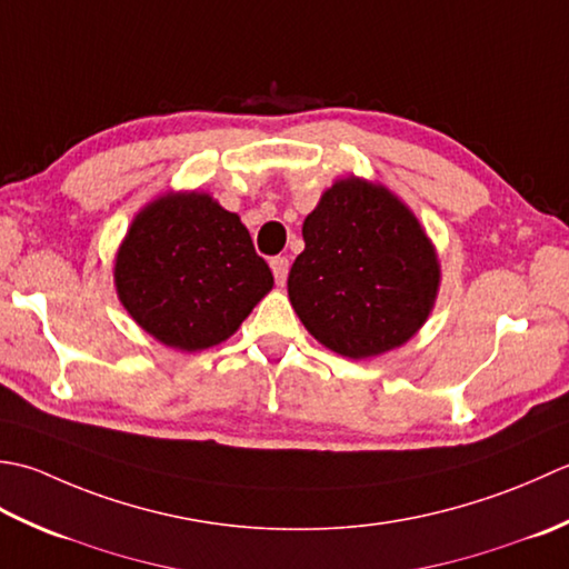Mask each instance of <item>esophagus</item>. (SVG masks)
I'll use <instances>...</instances> for the list:
<instances>
[{
    "label": "esophagus",
    "instance_id": "obj_1",
    "mask_svg": "<svg viewBox=\"0 0 569 569\" xmlns=\"http://www.w3.org/2000/svg\"><path fill=\"white\" fill-rule=\"evenodd\" d=\"M270 268H272V274H274V282L282 287L287 282V274H289V260L277 254V258L270 260Z\"/></svg>",
    "mask_w": 569,
    "mask_h": 569
}]
</instances>
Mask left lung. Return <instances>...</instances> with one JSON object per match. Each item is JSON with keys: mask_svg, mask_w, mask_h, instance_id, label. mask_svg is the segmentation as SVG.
<instances>
[{"mask_svg": "<svg viewBox=\"0 0 569 569\" xmlns=\"http://www.w3.org/2000/svg\"><path fill=\"white\" fill-rule=\"evenodd\" d=\"M287 292L307 331L346 358L398 349L430 317L439 262L415 213L380 183L341 179L301 226Z\"/></svg>", "mask_w": 569, "mask_h": 569, "instance_id": "8db88e82", "label": "left lung"}]
</instances>
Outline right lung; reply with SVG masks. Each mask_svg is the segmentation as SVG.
Listing matches in <instances>:
<instances>
[{"instance_id":"obj_1","label":"right lung","mask_w":569,"mask_h":569,"mask_svg":"<svg viewBox=\"0 0 569 569\" xmlns=\"http://www.w3.org/2000/svg\"><path fill=\"white\" fill-rule=\"evenodd\" d=\"M248 228L208 193H167L137 213L114 258L122 307L179 351L226 341L270 292Z\"/></svg>"}]
</instances>
